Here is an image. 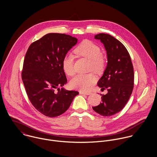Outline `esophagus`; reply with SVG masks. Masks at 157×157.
<instances>
[{
	"label": "esophagus",
	"mask_w": 157,
	"mask_h": 157,
	"mask_svg": "<svg viewBox=\"0 0 157 157\" xmlns=\"http://www.w3.org/2000/svg\"><path fill=\"white\" fill-rule=\"evenodd\" d=\"M80 94H84V95H90V94H92V92H83V91H80Z\"/></svg>",
	"instance_id": "esophagus-1"
}]
</instances>
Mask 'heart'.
I'll list each match as a JSON object with an SVG mask.
<instances>
[{"label": "heart", "mask_w": 157, "mask_h": 157, "mask_svg": "<svg viewBox=\"0 0 157 157\" xmlns=\"http://www.w3.org/2000/svg\"><path fill=\"white\" fill-rule=\"evenodd\" d=\"M78 56L90 60L89 69L97 72L102 71L106 65V59L101 52L100 48L95 43L85 40L82 41L74 49ZM62 67L64 72L69 76L75 74L74 56L71 54L65 55L62 60ZM95 82V77L91 73L78 74L70 83L72 88L80 90H90Z\"/></svg>", "instance_id": "b5f03b06"}]
</instances>
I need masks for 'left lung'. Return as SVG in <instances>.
I'll return each instance as SVG.
<instances>
[{
    "label": "left lung",
    "instance_id": "left-lung-1",
    "mask_svg": "<svg viewBox=\"0 0 157 157\" xmlns=\"http://www.w3.org/2000/svg\"><path fill=\"white\" fill-rule=\"evenodd\" d=\"M95 39L100 40L107 52V67L97 85L108 93L101 94L102 102L92 109L108 117L121 111L128 101L134 88V67L127 49L119 40L104 33L95 35Z\"/></svg>",
    "mask_w": 157,
    "mask_h": 157
}]
</instances>
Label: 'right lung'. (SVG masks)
I'll return each instance as SVG.
<instances>
[{
    "label": "right lung",
    "mask_w": 157,
    "mask_h": 157,
    "mask_svg": "<svg viewBox=\"0 0 157 157\" xmlns=\"http://www.w3.org/2000/svg\"><path fill=\"white\" fill-rule=\"evenodd\" d=\"M77 43V39L60 33H49L29 46L24 59L22 78L33 106L46 117L62 115L70 106L78 91L60 90L67 83L62 60Z\"/></svg>",
    "instance_id": "add662e5"
}]
</instances>
